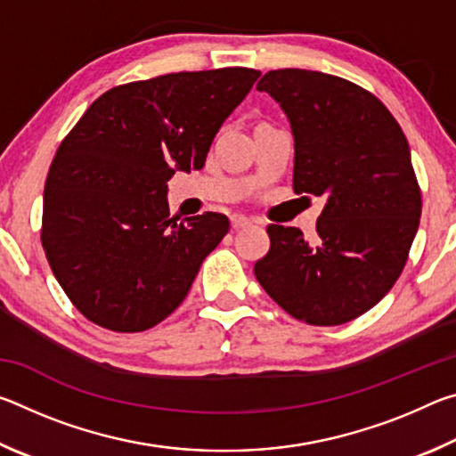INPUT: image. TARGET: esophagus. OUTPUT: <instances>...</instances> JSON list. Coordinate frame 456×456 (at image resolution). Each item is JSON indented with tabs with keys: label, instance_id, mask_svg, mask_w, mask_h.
I'll return each instance as SVG.
<instances>
[{
	"label": "esophagus",
	"instance_id": "34e87169",
	"mask_svg": "<svg viewBox=\"0 0 456 456\" xmlns=\"http://www.w3.org/2000/svg\"><path fill=\"white\" fill-rule=\"evenodd\" d=\"M251 223H253V219L245 217V215H233V217H231V227H233V229H243V227H249Z\"/></svg>",
	"mask_w": 456,
	"mask_h": 456
}]
</instances>
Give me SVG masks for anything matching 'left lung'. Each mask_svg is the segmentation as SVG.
Returning a JSON list of instances; mask_svg holds the SVG:
<instances>
[{
	"label": "left lung",
	"instance_id": "left-lung-1",
	"mask_svg": "<svg viewBox=\"0 0 456 456\" xmlns=\"http://www.w3.org/2000/svg\"><path fill=\"white\" fill-rule=\"evenodd\" d=\"M257 90L288 114L293 191L326 205L314 239L269 225L272 245L253 272L296 320L339 326L380 302L404 269L422 211L408 141L380 100L338 76L285 68Z\"/></svg>",
	"mask_w": 456,
	"mask_h": 456
}]
</instances>
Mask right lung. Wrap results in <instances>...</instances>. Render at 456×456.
I'll return each mask as SVG.
<instances>
[{"instance_id": "add662e5", "label": "right lung", "mask_w": 456, "mask_h": 456, "mask_svg": "<svg viewBox=\"0 0 456 456\" xmlns=\"http://www.w3.org/2000/svg\"><path fill=\"white\" fill-rule=\"evenodd\" d=\"M259 76L219 68L122 84L61 141L45 179L42 245L84 318L144 331L187 297L229 219L171 217L167 183L203 168L215 134Z\"/></svg>"}]
</instances>
